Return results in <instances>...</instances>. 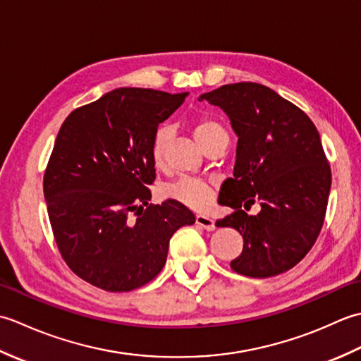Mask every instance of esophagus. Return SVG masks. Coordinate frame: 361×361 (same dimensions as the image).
<instances>
[{"mask_svg":"<svg viewBox=\"0 0 361 361\" xmlns=\"http://www.w3.org/2000/svg\"><path fill=\"white\" fill-rule=\"evenodd\" d=\"M195 221L197 225H200L206 231H214V229H216V224H214V220L208 216H202L200 214V216L195 217Z\"/></svg>","mask_w":361,"mask_h":361,"instance_id":"34e87169","label":"esophagus"}]
</instances>
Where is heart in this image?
Here are the masks:
<instances>
[{
    "label": "heart",
    "instance_id": "heart-1",
    "mask_svg": "<svg viewBox=\"0 0 361 361\" xmlns=\"http://www.w3.org/2000/svg\"><path fill=\"white\" fill-rule=\"evenodd\" d=\"M220 132H225V128L212 119H202L194 127V136L202 147L206 141H209L212 136H216ZM169 137H171V128L167 127H159L153 135L150 152L153 163L157 166L163 164ZM164 195L171 200L188 206L190 209L202 211L208 208L214 200V189L204 180L194 178V176H181L180 180L164 188Z\"/></svg>",
    "mask_w": 361,
    "mask_h": 361
}]
</instances>
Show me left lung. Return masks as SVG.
Masks as SVG:
<instances>
[{"mask_svg": "<svg viewBox=\"0 0 361 361\" xmlns=\"http://www.w3.org/2000/svg\"><path fill=\"white\" fill-rule=\"evenodd\" d=\"M226 113L237 136L233 178L221 185L219 203L234 212L216 221L243 237L231 268L250 278H270L293 268L323 228L331 167L319 133L307 114L260 83L242 82L200 94ZM256 200L261 211L241 209Z\"/></svg>", "mask_w": 361, "mask_h": 361, "instance_id": "left-lung-1", "label": "left lung"}]
</instances>
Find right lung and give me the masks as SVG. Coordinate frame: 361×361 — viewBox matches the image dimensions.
<instances>
[{
	"label": "right lung",
	"instance_id": "add662e5",
	"mask_svg": "<svg viewBox=\"0 0 361 361\" xmlns=\"http://www.w3.org/2000/svg\"><path fill=\"white\" fill-rule=\"evenodd\" d=\"M189 93L118 88L74 110L60 127L43 190L57 247L71 270L106 291L150 282L176 229L194 225L185 204H149L152 140Z\"/></svg>",
	"mask_w": 361,
	"mask_h": 361
}]
</instances>
